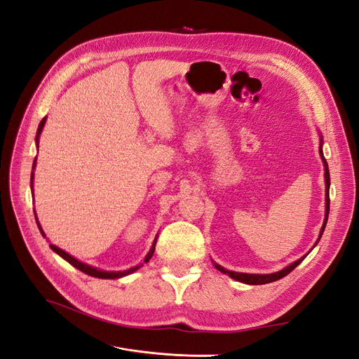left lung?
<instances>
[{"label":"left lung","instance_id":"obj_1","mask_svg":"<svg viewBox=\"0 0 359 359\" xmlns=\"http://www.w3.org/2000/svg\"><path fill=\"white\" fill-rule=\"evenodd\" d=\"M319 136H320V144H319V154H320V158H322V163H323V169H325V219H323V224H322V227H320V232H319V238H318V241L314 243V245L311 247V250L316 247V244L319 243V240L322 238V233H323V231H325V226H327V222H328V214H330V169H328V163H327V160H325V157H323V151H322V145H323V140H322V135L319 133ZM310 253V252H309ZM307 253V255H309ZM307 255H304L302 257H299L298 260H295V262H292L290 265H287V266H285L283 269H280V271H277V273H271V274H248V273H235V271H229V269H226V268H223L222 265H219V264H215L214 260H212V264H214V266L220 271V273H223V274H227L231 278H233V280H236V281H241V283H245V285H266V283H273V281H277V280H280V278H283V277H286L292 269H295L304 259H306V256Z\"/></svg>","mask_w":359,"mask_h":359}]
</instances>
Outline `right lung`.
Returning a JSON list of instances; mask_svg holds the SVG:
<instances>
[{
    "mask_svg": "<svg viewBox=\"0 0 359 359\" xmlns=\"http://www.w3.org/2000/svg\"><path fill=\"white\" fill-rule=\"evenodd\" d=\"M45 123H46V116L41 119L40 124H39V128H37V136H36V145H37V148H39V139H40V133H41L43 127H45ZM36 161H37V157H36L34 163H32L31 182H29V186H31V191H32V194H34V189H32V182H34V169H36ZM36 222H37V226H39V231H40V233H41L43 236H46V235H45V232H43V229H41V226H40L39 220H37V215H36ZM157 236H158V235H156L154 241H153V245H151L149 252H148V253H147V256L144 257V264H147L148 260H149L151 257H153V255H154V250H156V243H157ZM49 247H50V248L53 250V252H55L58 256H61L64 260H67V262H69L70 265H73L74 268H78L79 271H82V273L88 274V276H91V277H95V278H121V277H126V276H128V274L135 273V271H137L140 266L144 265V264H139V265H136V266H132V268L124 269V271H103V269H99V268L91 266V265H88V264H85V262H81V260H78V259H76V257H73V256H72V255H69L67 252H64V250H61V248H60V247H57V245L49 244Z\"/></svg>",
    "mask_w": 359,
    "mask_h": 359,
    "instance_id": "1",
    "label": "right lung"
}]
</instances>
